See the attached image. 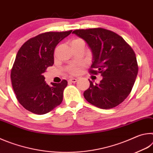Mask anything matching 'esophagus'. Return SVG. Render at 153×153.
Returning a JSON list of instances; mask_svg holds the SVG:
<instances>
[{"label":"esophagus","mask_w":153,"mask_h":153,"mask_svg":"<svg viewBox=\"0 0 153 153\" xmlns=\"http://www.w3.org/2000/svg\"><path fill=\"white\" fill-rule=\"evenodd\" d=\"M77 81V79L76 78H71L69 79V82H72V83H76Z\"/></svg>","instance_id":"obj_1"}]
</instances>
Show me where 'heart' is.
<instances>
[{
  "label": "heart",
  "instance_id": "1",
  "mask_svg": "<svg viewBox=\"0 0 153 153\" xmlns=\"http://www.w3.org/2000/svg\"><path fill=\"white\" fill-rule=\"evenodd\" d=\"M79 40H81L76 39V40H74L72 41V42H77V41H79ZM72 42H71V43H72ZM78 71H79V68H78V67H71V68L70 69V72H71V74H77Z\"/></svg>",
  "mask_w": 153,
  "mask_h": 153
}]
</instances>
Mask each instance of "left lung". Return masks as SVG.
Instances as JSON below:
<instances>
[{
  "instance_id": "8db88e82",
  "label": "left lung",
  "mask_w": 153,
  "mask_h": 153,
  "mask_svg": "<svg viewBox=\"0 0 153 153\" xmlns=\"http://www.w3.org/2000/svg\"><path fill=\"white\" fill-rule=\"evenodd\" d=\"M84 40L92 55V74H101L99 84L90 82L84 97L98 108H113L130 93L138 71L134 51L122 37L102 28L76 30L72 32Z\"/></svg>"
}]
</instances>
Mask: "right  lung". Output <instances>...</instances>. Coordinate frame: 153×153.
Segmentation results:
<instances>
[{
  "mask_svg": "<svg viewBox=\"0 0 153 153\" xmlns=\"http://www.w3.org/2000/svg\"><path fill=\"white\" fill-rule=\"evenodd\" d=\"M71 32L41 33L28 40L17 52L11 73L12 86L18 101L30 112L47 113L63 100L67 80L48 85L43 73L53 65L56 45Z\"/></svg>",
  "mask_w": 153,
  "mask_h": 153,
  "instance_id": "obj_1",
  "label": "right lung"
}]
</instances>
